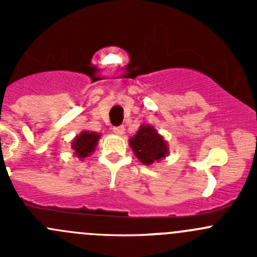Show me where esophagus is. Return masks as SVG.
Wrapping results in <instances>:
<instances>
[{
    "mask_svg": "<svg viewBox=\"0 0 257 257\" xmlns=\"http://www.w3.org/2000/svg\"><path fill=\"white\" fill-rule=\"evenodd\" d=\"M124 126L123 125H119V126H113V132L116 134V136H123L124 134Z\"/></svg>",
    "mask_w": 257,
    "mask_h": 257,
    "instance_id": "1",
    "label": "esophagus"
}]
</instances>
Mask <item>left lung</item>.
I'll return each mask as SVG.
<instances>
[{"label":"left lung","mask_w":257,"mask_h":257,"mask_svg":"<svg viewBox=\"0 0 257 257\" xmlns=\"http://www.w3.org/2000/svg\"><path fill=\"white\" fill-rule=\"evenodd\" d=\"M129 144L139 162L145 165L160 162L169 154L167 142L152 125H142L136 136L129 139Z\"/></svg>","instance_id":"left-lung-1"}]
</instances>
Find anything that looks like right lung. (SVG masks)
Instances as JSON below:
<instances>
[{
  "label": "right lung",
  "mask_w": 257,
  "mask_h": 257,
  "mask_svg": "<svg viewBox=\"0 0 257 257\" xmlns=\"http://www.w3.org/2000/svg\"><path fill=\"white\" fill-rule=\"evenodd\" d=\"M99 138L100 134L94 133V132H82L72 142V149L74 150V155L79 158V159L87 158L88 155H90L94 152Z\"/></svg>",
  "instance_id": "add662e5"
}]
</instances>
